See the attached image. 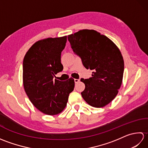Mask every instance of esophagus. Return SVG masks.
Returning a JSON list of instances; mask_svg holds the SVG:
<instances>
[{"instance_id":"obj_1","label":"esophagus","mask_w":148,"mask_h":148,"mask_svg":"<svg viewBox=\"0 0 148 148\" xmlns=\"http://www.w3.org/2000/svg\"><path fill=\"white\" fill-rule=\"evenodd\" d=\"M80 81V79H74V82L75 83H78Z\"/></svg>"}]
</instances>
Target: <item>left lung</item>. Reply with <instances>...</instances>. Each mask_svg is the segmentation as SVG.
I'll use <instances>...</instances> for the list:
<instances>
[{
  "label": "left lung",
  "mask_w": 148,
  "mask_h": 148,
  "mask_svg": "<svg viewBox=\"0 0 148 148\" xmlns=\"http://www.w3.org/2000/svg\"><path fill=\"white\" fill-rule=\"evenodd\" d=\"M67 37L84 67L93 71L92 77L81 79L85 84L83 98L95 108L108 105L122 83L124 61L120 51L108 37L94 30H81Z\"/></svg>",
  "instance_id": "1"
}]
</instances>
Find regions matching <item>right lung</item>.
Listing matches in <instances>:
<instances>
[{"label":"right lung","mask_w":148,"mask_h":148,"mask_svg":"<svg viewBox=\"0 0 148 148\" xmlns=\"http://www.w3.org/2000/svg\"><path fill=\"white\" fill-rule=\"evenodd\" d=\"M66 42L67 36L39 40L31 46L23 59L25 91L33 105L46 114L60 113L74 90L72 77L65 81L53 79L64 69L61 53Z\"/></svg>","instance_id":"right-lung-1"}]
</instances>
